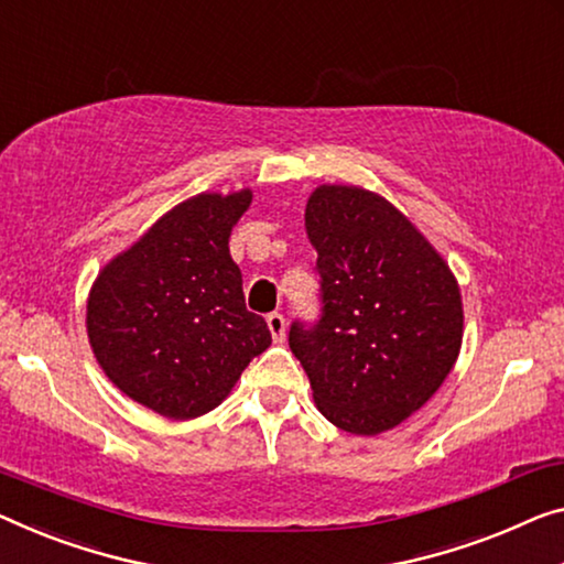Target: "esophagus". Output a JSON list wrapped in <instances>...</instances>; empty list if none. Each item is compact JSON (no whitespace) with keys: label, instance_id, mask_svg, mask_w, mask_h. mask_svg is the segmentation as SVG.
I'll list each match as a JSON object with an SVG mask.
<instances>
[{"label":"esophagus","instance_id":"obj_1","mask_svg":"<svg viewBox=\"0 0 564 564\" xmlns=\"http://www.w3.org/2000/svg\"><path fill=\"white\" fill-rule=\"evenodd\" d=\"M268 329H271V336H273V341H283V336H285V318H283V314H268Z\"/></svg>","mask_w":564,"mask_h":564}]
</instances>
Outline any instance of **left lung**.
<instances>
[{
    "label": "left lung",
    "instance_id": "1",
    "mask_svg": "<svg viewBox=\"0 0 564 564\" xmlns=\"http://www.w3.org/2000/svg\"><path fill=\"white\" fill-rule=\"evenodd\" d=\"M324 314L293 324L291 351L314 402L351 435L392 431L433 398L464 341L460 289L443 256L392 202L322 184L306 202Z\"/></svg>",
    "mask_w": 564,
    "mask_h": 564
}]
</instances>
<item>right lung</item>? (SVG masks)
<instances>
[{
    "label": "right lung",
    "instance_id": "right-lung-1",
    "mask_svg": "<svg viewBox=\"0 0 564 564\" xmlns=\"http://www.w3.org/2000/svg\"><path fill=\"white\" fill-rule=\"evenodd\" d=\"M253 192H202L159 217L90 285L96 362L126 398L172 420L209 413L271 347L250 314L230 232Z\"/></svg>",
    "mask_w": 564,
    "mask_h": 564
}]
</instances>
